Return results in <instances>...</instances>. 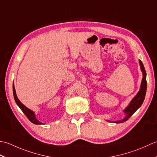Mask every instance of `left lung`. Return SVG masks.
<instances>
[{
    "mask_svg": "<svg viewBox=\"0 0 157 157\" xmlns=\"http://www.w3.org/2000/svg\"><path fill=\"white\" fill-rule=\"evenodd\" d=\"M140 64L141 69L143 73V78H142V84H141L140 90V91L138 92V94H136L135 97L133 98V100L131 101V102H130V104L129 105L128 107L124 110L125 113L127 114L125 117L122 120H120V121H115V123H117L124 122V121H126L127 120H128L130 117H131L140 107V106L142 105L143 102H144L146 92V88H147V82H146V70L144 69V67L143 65V63L140 60Z\"/></svg>",
    "mask_w": 157,
    "mask_h": 157,
    "instance_id": "8db88e82",
    "label": "left lung"
}]
</instances>
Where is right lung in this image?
<instances>
[{"instance_id":"1","label":"right lung","mask_w":157,"mask_h":157,"mask_svg":"<svg viewBox=\"0 0 157 157\" xmlns=\"http://www.w3.org/2000/svg\"><path fill=\"white\" fill-rule=\"evenodd\" d=\"M13 96H14L15 101L17 103V105L19 106V107L21 109V110L23 111V113L26 115V117H27L28 118L29 121H30L32 123H34V124H37V125L43 124V123H42L41 122H40L39 121H38L37 119L36 118L34 112L32 111L30 109H29L28 108L26 107L25 106L23 105L22 103L19 101V100L17 98V95H16L14 85L13 86Z\"/></svg>"}]
</instances>
